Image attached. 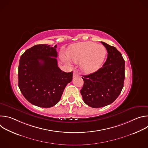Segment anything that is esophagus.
Returning a JSON list of instances; mask_svg holds the SVG:
<instances>
[{
	"label": "esophagus",
	"mask_w": 148,
	"mask_h": 148,
	"mask_svg": "<svg viewBox=\"0 0 148 148\" xmlns=\"http://www.w3.org/2000/svg\"><path fill=\"white\" fill-rule=\"evenodd\" d=\"M77 75H78V74L77 71H74V72L73 73V77H76V76H77Z\"/></svg>",
	"instance_id": "1"
}]
</instances>
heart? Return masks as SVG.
I'll use <instances>...</instances> for the list:
<instances>
[{"mask_svg":"<svg viewBox=\"0 0 148 148\" xmlns=\"http://www.w3.org/2000/svg\"><path fill=\"white\" fill-rule=\"evenodd\" d=\"M69 60L80 62L81 70L86 73L97 71L102 66L107 55V50L103 45L86 41L70 46L66 51Z\"/></svg>","mask_w":148,"mask_h":148,"instance_id":"heart-1","label":"heart"}]
</instances>
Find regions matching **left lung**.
<instances>
[{"mask_svg":"<svg viewBox=\"0 0 148 148\" xmlns=\"http://www.w3.org/2000/svg\"><path fill=\"white\" fill-rule=\"evenodd\" d=\"M106 48V61L98 71L82 75L84 86L80 90L84 102L92 108H101L112 103L119 95L125 79V61L114 46L101 41Z\"/></svg>","mask_w":148,"mask_h":148,"instance_id":"8db88e82","label":"left lung"}]
</instances>
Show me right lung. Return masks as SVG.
Wrapping results in <instances>:
<instances>
[{
  "instance_id": "add662e5",
  "label": "right lung",
  "mask_w": 148,
  "mask_h": 148,
  "mask_svg": "<svg viewBox=\"0 0 148 148\" xmlns=\"http://www.w3.org/2000/svg\"><path fill=\"white\" fill-rule=\"evenodd\" d=\"M57 45H38L20 57L18 86L25 98L41 108L57 104L73 79V72L62 71L58 67Z\"/></svg>"
}]
</instances>
